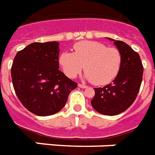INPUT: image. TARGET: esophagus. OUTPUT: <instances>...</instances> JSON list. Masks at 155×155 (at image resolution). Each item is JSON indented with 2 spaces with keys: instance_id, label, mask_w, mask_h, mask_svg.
Wrapping results in <instances>:
<instances>
[{
  "instance_id": "esophagus-1",
  "label": "esophagus",
  "mask_w": 155,
  "mask_h": 155,
  "mask_svg": "<svg viewBox=\"0 0 155 155\" xmlns=\"http://www.w3.org/2000/svg\"><path fill=\"white\" fill-rule=\"evenodd\" d=\"M78 86H79V87H80V88H87V86L84 85V84H78Z\"/></svg>"
}]
</instances>
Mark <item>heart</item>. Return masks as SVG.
Instances as JSON below:
<instances>
[{
    "label": "heart",
    "mask_w": 155,
    "mask_h": 155,
    "mask_svg": "<svg viewBox=\"0 0 155 155\" xmlns=\"http://www.w3.org/2000/svg\"><path fill=\"white\" fill-rule=\"evenodd\" d=\"M59 63L69 78H75L84 68V78L94 84L104 85L116 77L122 65L119 49L107 48L97 41H81L74 45V52H63Z\"/></svg>",
    "instance_id": "heart-1"
}]
</instances>
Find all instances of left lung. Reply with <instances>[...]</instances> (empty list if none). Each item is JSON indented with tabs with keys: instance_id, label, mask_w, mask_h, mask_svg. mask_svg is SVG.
I'll return each mask as SVG.
<instances>
[{
	"instance_id": "obj_1",
	"label": "left lung",
	"mask_w": 155,
	"mask_h": 155,
	"mask_svg": "<svg viewBox=\"0 0 155 155\" xmlns=\"http://www.w3.org/2000/svg\"><path fill=\"white\" fill-rule=\"evenodd\" d=\"M114 42L122 55V65L111 84L94 88L91 101L96 111L106 115H116L125 111L135 101L143 76V66L139 54L121 41L108 38Z\"/></svg>"
}]
</instances>
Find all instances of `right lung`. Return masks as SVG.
<instances>
[{
    "instance_id": "1",
    "label": "right lung",
    "mask_w": 155,
    "mask_h": 155,
    "mask_svg": "<svg viewBox=\"0 0 155 155\" xmlns=\"http://www.w3.org/2000/svg\"><path fill=\"white\" fill-rule=\"evenodd\" d=\"M59 43L28 45L15 56L11 68L13 86L26 109L39 116L58 113L77 83L59 71Z\"/></svg>"
}]
</instances>
